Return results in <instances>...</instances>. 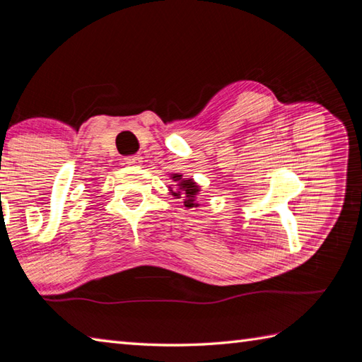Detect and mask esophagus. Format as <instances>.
<instances>
[{"instance_id":"obj_1","label":"esophagus","mask_w":362,"mask_h":362,"mask_svg":"<svg viewBox=\"0 0 362 362\" xmlns=\"http://www.w3.org/2000/svg\"><path fill=\"white\" fill-rule=\"evenodd\" d=\"M143 158L140 156H132V157H126L124 158V163L127 166H136V165H141Z\"/></svg>"}]
</instances>
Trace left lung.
I'll use <instances>...</instances> for the list:
<instances>
[{"label":"left lung","mask_w":362,"mask_h":362,"mask_svg":"<svg viewBox=\"0 0 362 362\" xmlns=\"http://www.w3.org/2000/svg\"><path fill=\"white\" fill-rule=\"evenodd\" d=\"M169 177L173 180V185H169V193L174 199H182L185 209L199 206L197 196L201 194V187L191 177H183L182 174H171Z\"/></svg>","instance_id":"1"}]
</instances>
